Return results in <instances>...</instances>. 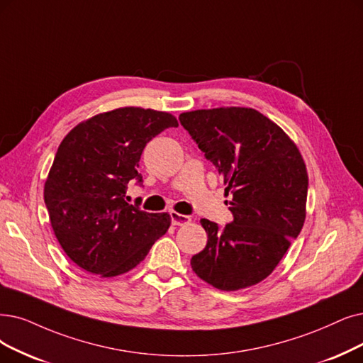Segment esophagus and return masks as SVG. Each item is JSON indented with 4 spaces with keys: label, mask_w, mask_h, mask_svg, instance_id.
<instances>
[{
    "label": "esophagus",
    "mask_w": 363,
    "mask_h": 363,
    "mask_svg": "<svg viewBox=\"0 0 363 363\" xmlns=\"http://www.w3.org/2000/svg\"><path fill=\"white\" fill-rule=\"evenodd\" d=\"M192 219L191 216H186V214H180V213H171V222L172 225H177V226H184L189 223Z\"/></svg>",
    "instance_id": "34e87169"
}]
</instances>
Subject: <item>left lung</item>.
I'll use <instances>...</instances> for the list:
<instances>
[{
    "label": "left lung",
    "mask_w": 363,
    "mask_h": 363,
    "mask_svg": "<svg viewBox=\"0 0 363 363\" xmlns=\"http://www.w3.org/2000/svg\"><path fill=\"white\" fill-rule=\"evenodd\" d=\"M182 126L198 144L230 196L225 226L201 219L208 241L192 256L199 279L238 291L267 279L306 220V164L280 126L253 108L222 107L182 113Z\"/></svg>",
    "instance_id": "left-lung-1"
}]
</instances>
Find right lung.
Returning <instances> with one entry per match:
<instances>
[{
  "label": "right lung",
  "mask_w": 363,
  "mask_h": 363,
  "mask_svg": "<svg viewBox=\"0 0 363 363\" xmlns=\"http://www.w3.org/2000/svg\"><path fill=\"white\" fill-rule=\"evenodd\" d=\"M165 111L137 107L98 114L62 140L45 184L55 235L80 268L114 277L137 267L169 228L168 213L128 204V183L143 186L138 162L146 144L177 128Z\"/></svg>",
  "instance_id": "add662e5"
}]
</instances>
